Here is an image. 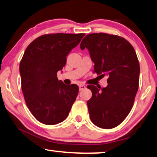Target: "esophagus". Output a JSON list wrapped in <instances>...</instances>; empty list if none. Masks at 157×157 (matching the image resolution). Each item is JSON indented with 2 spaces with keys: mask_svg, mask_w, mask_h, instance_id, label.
Masks as SVG:
<instances>
[{
  "mask_svg": "<svg viewBox=\"0 0 157 157\" xmlns=\"http://www.w3.org/2000/svg\"><path fill=\"white\" fill-rule=\"evenodd\" d=\"M78 87H79V90H82L86 88V86L85 85H83V84H81V85H79Z\"/></svg>",
  "mask_w": 157,
  "mask_h": 157,
  "instance_id": "34e87169",
  "label": "esophagus"
}]
</instances>
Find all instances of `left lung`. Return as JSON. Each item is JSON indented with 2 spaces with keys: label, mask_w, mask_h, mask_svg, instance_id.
I'll list each match as a JSON object with an SVG mask.
<instances>
[{
  "label": "left lung",
  "mask_w": 157,
  "mask_h": 157,
  "mask_svg": "<svg viewBox=\"0 0 157 157\" xmlns=\"http://www.w3.org/2000/svg\"><path fill=\"white\" fill-rule=\"evenodd\" d=\"M80 47L88 49L94 71L108 76L105 88L87 86L92 92L87 101L90 120L101 128H115L130 112L139 87L140 67L135 49L124 38L105 33L86 35Z\"/></svg>",
  "instance_id": "obj_1"
}]
</instances>
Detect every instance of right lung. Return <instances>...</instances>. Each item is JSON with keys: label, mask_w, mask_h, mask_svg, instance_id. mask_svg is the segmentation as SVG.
I'll return each instance as SVG.
<instances>
[{"label": "right lung", "mask_w": 157, "mask_h": 157, "mask_svg": "<svg viewBox=\"0 0 157 157\" xmlns=\"http://www.w3.org/2000/svg\"><path fill=\"white\" fill-rule=\"evenodd\" d=\"M86 35L49 34L28 45L20 63L21 87L27 106L38 121L53 125L63 122L78 94L76 84L58 80L67 56Z\"/></svg>", "instance_id": "1"}]
</instances>
